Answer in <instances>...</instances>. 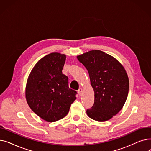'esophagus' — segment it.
<instances>
[{
  "label": "esophagus",
  "mask_w": 151,
  "mask_h": 151,
  "mask_svg": "<svg viewBox=\"0 0 151 151\" xmlns=\"http://www.w3.org/2000/svg\"><path fill=\"white\" fill-rule=\"evenodd\" d=\"M82 92H83V89L80 88V89H78V94H79V96H81V95H82Z\"/></svg>",
  "instance_id": "obj_1"
}]
</instances>
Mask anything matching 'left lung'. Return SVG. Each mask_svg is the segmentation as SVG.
Masks as SVG:
<instances>
[{
    "label": "left lung",
    "instance_id": "left-lung-1",
    "mask_svg": "<svg viewBox=\"0 0 151 151\" xmlns=\"http://www.w3.org/2000/svg\"><path fill=\"white\" fill-rule=\"evenodd\" d=\"M88 70L94 91V104L86 111L97 121H106L123 108L127 98L129 80L121 63L112 55L92 50L77 55Z\"/></svg>",
    "mask_w": 151,
    "mask_h": 151
}]
</instances>
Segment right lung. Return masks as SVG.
I'll return each instance as SVG.
<instances>
[{"label": "right lung", "mask_w": 151, "mask_h": 151, "mask_svg": "<svg viewBox=\"0 0 151 151\" xmlns=\"http://www.w3.org/2000/svg\"><path fill=\"white\" fill-rule=\"evenodd\" d=\"M66 55L52 52L40 59L27 78L26 99L28 105L42 119L50 122L67 116L76 92L69 88L62 74Z\"/></svg>", "instance_id": "right-lung-1"}]
</instances>
